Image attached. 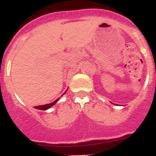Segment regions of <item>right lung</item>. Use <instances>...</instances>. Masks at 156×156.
<instances>
[{
	"label": "right lung",
	"instance_id": "obj_1",
	"mask_svg": "<svg viewBox=\"0 0 156 156\" xmlns=\"http://www.w3.org/2000/svg\"><path fill=\"white\" fill-rule=\"evenodd\" d=\"M58 100H59V99L56 100L55 101H54V102L51 103V104H45V105H40V106H36V107H34V108H35L40 109V110H47V109L50 108H51L52 106H53L54 104L57 102Z\"/></svg>",
	"mask_w": 156,
	"mask_h": 156
}]
</instances>
